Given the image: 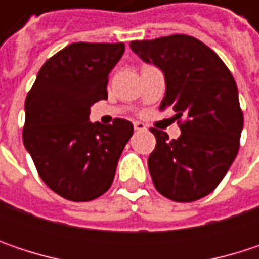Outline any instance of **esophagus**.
<instances>
[{
    "instance_id": "34e87169",
    "label": "esophagus",
    "mask_w": 259,
    "mask_h": 259,
    "mask_svg": "<svg viewBox=\"0 0 259 259\" xmlns=\"http://www.w3.org/2000/svg\"><path fill=\"white\" fill-rule=\"evenodd\" d=\"M133 127H135V130H138V132H142V130L147 129V126H145L144 123H141V121H136V123H133Z\"/></svg>"
}]
</instances>
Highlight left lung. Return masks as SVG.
Masks as SVG:
<instances>
[{
	"label": "left lung",
	"mask_w": 259,
	"mask_h": 259,
	"mask_svg": "<svg viewBox=\"0 0 259 259\" xmlns=\"http://www.w3.org/2000/svg\"><path fill=\"white\" fill-rule=\"evenodd\" d=\"M130 48L163 72L166 93L160 111L171 106L181 130L177 139H169L166 132L150 129L156 136L148 157L154 187L176 202L207 196L240 147L243 112L231 72L214 51L186 34L135 40Z\"/></svg>",
	"instance_id": "left-lung-1"
}]
</instances>
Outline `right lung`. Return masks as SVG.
Wrapping results in <instances>:
<instances>
[{
  "label": "right lung",
  "instance_id": "obj_1",
  "mask_svg": "<svg viewBox=\"0 0 259 259\" xmlns=\"http://www.w3.org/2000/svg\"><path fill=\"white\" fill-rule=\"evenodd\" d=\"M124 54V43L66 46L40 69L26 94L22 139L38 176L60 196L85 202L112 184L133 126L88 121L90 106L108 99V76Z\"/></svg>",
  "mask_w": 259,
  "mask_h": 259
}]
</instances>
